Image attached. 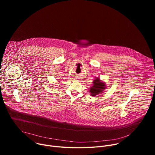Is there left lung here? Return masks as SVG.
Segmentation results:
<instances>
[{
  "mask_svg": "<svg viewBox=\"0 0 155 155\" xmlns=\"http://www.w3.org/2000/svg\"><path fill=\"white\" fill-rule=\"evenodd\" d=\"M105 85L104 83L101 82L100 79L97 78L93 81V85L90 89V93L91 95L94 96L101 93L102 92L103 90L104 89Z\"/></svg>",
  "mask_w": 155,
  "mask_h": 155,
  "instance_id": "8db88e82",
  "label": "left lung"
}]
</instances>
